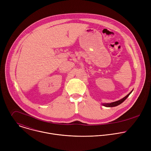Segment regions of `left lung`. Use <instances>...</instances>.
<instances>
[{
  "mask_svg": "<svg viewBox=\"0 0 151 151\" xmlns=\"http://www.w3.org/2000/svg\"><path fill=\"white\" fill-rule=\"evenodd\" d=\"M133 91H132L130 93H129L128 95H127L125 97H124L123 99L118 100V101H115V102H112V103H105V104H103V106H106V107H115V106H118L120 104H121L123 101H124L125 100V99L129 96V95H130L132 92Z\"/></svg>",
  "mask_w": 151,
  "mask_h": 151,
  "instance_id": "8db88e82",
  "label": "left lung"
}]
</instances>
